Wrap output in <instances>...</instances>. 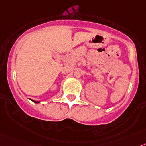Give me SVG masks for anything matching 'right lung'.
Returning a JSON list of instances; mask_svg holds the SVG:
<instances>
[{"label":"right lung","instance_id":"obj_1","mask_svg":"<svg viewBox=\"0 0 146 146\" xmlns=\"http://www.w3.org/2000/svg\"><path fill=\"white\" fill-rule=\"evenodd\" d=\"M35 103H39V101H33Z\"/></svg>","mask_w":146,"mask_h":146}]
</instances>
